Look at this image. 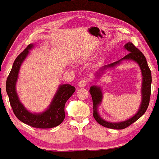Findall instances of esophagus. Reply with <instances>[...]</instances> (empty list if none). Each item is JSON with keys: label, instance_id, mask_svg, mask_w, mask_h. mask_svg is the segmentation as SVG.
I'll return each instance as SVG.
<instances>
[{"label": "esophagus", "instance_id": "esophagus-1", "mask_svg": "<svg viewBox=\"0 0 159 159\" xmlns=\"http://www.w3.org/2000/svg\"><path fill=\"white\" fill-rule=\"evenodd\" d=\"M88 82H89L88 79H83L80 80L79 85L80 88H83V87H85L87 85V84L88 83Z\"/></svg>", "mask_w": 159, "mask_h": 159}]
</instances>
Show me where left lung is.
<instances>
[{"mask_svg":"<svg viewBox=\"0 0 159 159\" xmlns=\"http://www.w3.org/2000/svg\"><path fill=\"white\" fill-rule=\"evenodd\" d=\"M125 48L129 53L127 54L125 57H124L120 60L116 62H114L113 63H111L108 65H105L102 68L100 69L101 71L102 70L106 69L107 67H114L115 65L120 63V62L123 60H133L137 63L142 71L143 75V83H142V102L141 104V107L139 108V110L134 116L131 119L127 120L125 121L120 123H109L107 121H105L102 119L97 112V107L100 104L102 101V94L101 92V89L100 88L96 86H92L89 89V93L92 95V101H93V116H94L95 120L97 121V123L102 125L103 127H107V128L114 129H123L126 127L132 125L133 123L140 119L147 110L148 107L149 103H150V99L151 95V83H152V74L150 68L148 67V65L146 61V58L143 54L136 48V46L132 43L128 42L125 44ZM98 71V72H99ZM101 75L99 73L97 76Z\"/></svg>","mask_w":159,"mask_h":159,"instance_id":"8db88e82","label":"left lung"}]
</instances>
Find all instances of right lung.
<instances>
[{
  "mask_svg": "<svg viewBox=\"0 0 159 159\" xmlns=\"http://www.w3.org/2000/svg\"><path fill=\"white\" fill-rule=\"evenodd\" d=\"M30 44L15 59L13 66L6 81V91L9 96V102L15 116L22 122L33 127L40 129H49L60 125L65 119V105L67 101L75 92V88L70 85H62L58 89L49 107L45 111L34 114L28 111L21 104L16 92V83L20 67L33 48Z\"/></svg>",
  "mask_w": 159,
  "mask_h": 159,
  "instance_id": "1",
  "label": "right lung"
}]
</instances>
